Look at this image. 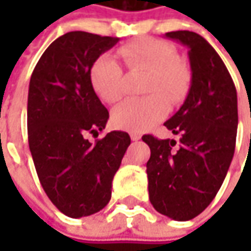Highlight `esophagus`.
Here are the masks:
<instances>
[{"instance_id": "34e87169", "label": "esophagus", "mask_w": 251, "mask_h": 251, "mask_svg": "<svg viewBox=\"0 0 251 251\" xmlns=\"http://www.w3.org/2000/svg\"><path fill=\"white\" fill-rule=\"evenodd\" d=\"M130 137H131V140H132V141L141 140V134H140V132H137V131H131Z\"/></svg>"}]
</instances>
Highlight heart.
I'll use <instances>...</instances> for the list:
<instances>
[{"label":"heart","instance_id":"b5f03b06","mask_svg":"<svg viewBox=\"0 0 251 251\" xmlns=\"http://www.w3.org/2000/svg\"><path fill=\"white\" fill-rule=\"evenodd\" d=\"M120 57L131 70H151L145 98H130L114 107L111 120L116 127L128 131L150 130L168 114L169 103L180 101L190 85V68L177 57L169 42L144 37L119 49ZM91 81L98 96L107 103H116L126 92V79L121 65L109 54L100 55L91 68ZM165 94L164 97L163 95Z\"/></svg>","mask_w":251,"mask_h":251}]
</instances>
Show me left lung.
Returning a JSON list of instances; mask_svg holds the SVG:
<instances>
[{
    "mask_svg": "<svg viewBox=\"0 0 251 251\" xmlns=\"http://www.w3.org/2000/svg\"><path fill=\"white\" fill-rule=\"evenodd\" d=\"M165 36L188 49L191 85L181 107L165 123L178 141L142 137L151 148L148 191L159 214L190 221L215 198L230 166L237 95L222 58L202 36L188 30Z\"/></svg>",
    "mask_w": 251,
    "mask_h": 251,
    "instance_id": "obj_1",
    "label": "left lung"
}]
</instances>
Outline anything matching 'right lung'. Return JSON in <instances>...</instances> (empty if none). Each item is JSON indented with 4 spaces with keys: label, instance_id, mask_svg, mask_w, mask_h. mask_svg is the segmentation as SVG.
I'll return each instance as SVG.
<instances>
[{
    "label": "right lung",
    "instance_id": "obj_1",
    "mask_svg": "<svg viewBox=\"0 0 251 251\" xmlns=\"http://www.w3.org/2000/svg\"><path fill=\"white\" fill-rule=\"evenodd\" d=\"M117 37L68 32L47 47L34 67L27 95V138L47 197L64 215L99 212L111 197V181L131 144L124 131L106 127L109 111L95 93L93 63Z\"/></svg>",
    "mask_w": 251,
    "mask_h": 251
}]
</instances>
